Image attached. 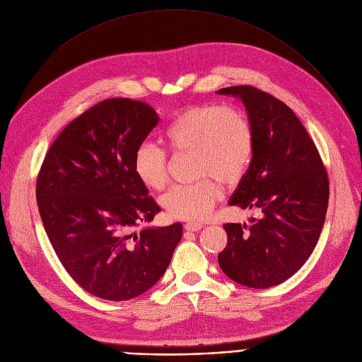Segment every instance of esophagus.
<instances>
[{"instance_id":"esophagus-1","label":"esophagus","mask_w":362,"mask_h":362,"mask_svg":"<svg viewBox=\"0 0 362 362\" xmlns=\"http://www.w3.org/2000/svg\"><path fill=\"white\" fill-rule=\"evenodd\" d=\"M202 227H203V226H202L200 222H187L185 226H184V228H185L187 231H192V233L199 231Z\"/></svg>"}]
</instances>
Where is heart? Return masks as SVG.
Listing matches in <instances>:
<instances>
[{"mask_svg":"<svg viewBox=\"0 0 362 362\" xmlns=\"http://www.w3.org/2000/svg\"><path fill=\"white\" fill-rule=\"evenodd\" d=\"M162 141L174 153H193L196 174L206 177L194 184L175 185L163 197L166 212L188 222L209 216L222 197L218 180L238 182L247 174L255 156V134L246 115L219 105L181 110L163 129ZM132 168L150 190L162 192L168 185V156L163 148L140 144L134 153Z\"/></svg>","mask_w":362,"mask_h":362,"instance_id":"obj_1","label":"heart"}]
</instances>
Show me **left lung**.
Here are the masks:
<instances>
[{
	"instance_id": "8db88e82",
	"label": "left lung",
	"mask_w": 362,
	"mask_h": 362,
	"mask_svg": "<svg viewBox=\"0 0 362 362\" xmlns=\"http://www.w3.org/2000/svg\"><path fill=\"white\" fill-rule=\"evenodd\" d=\"M243 101L255 134V156L230 206L257 209L252 223H223L228 242L218 255L233 281L252 288L296 274L320 238L330 185L318 148L295 112L252 85L221 88Z\"/></svg>"
}]
</instances>
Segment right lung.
I'll return each mask as SVG.
<instances>
[{
  "mask_svg": "<svg viewBox=\"0 0 362 362\" xmlns=\"http://www.w3.org/2000/svg\"><path fill=\"white\" fill-rule=\"evenodd\" d=\"M158 122L144 101L103 100L59 134L41 165L37 202L45 233L67 274L93 296L143 295L182 237L180 222L135 231L160 212L132 168Z\"/></svg>",
  "mask_w": 362,
  "mask_h": 362,
  "instance_id": "right-lung-1",
  "label": "right lung"
}]
</instances>
